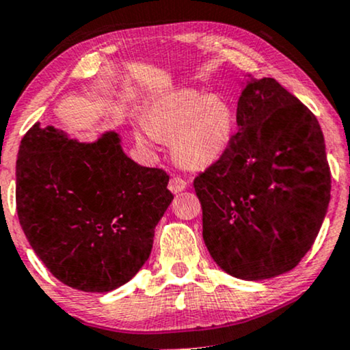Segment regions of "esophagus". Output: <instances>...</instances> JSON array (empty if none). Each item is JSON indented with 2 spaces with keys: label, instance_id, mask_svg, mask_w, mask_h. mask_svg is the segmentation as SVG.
Here are the masks:
<instances>
[{
  "label": "esophagus",
  "instance_id": "1",
  "mask_svg": "<svg viewBox=\"0 0 350 350\" xmlns=\"http://www.w3.org/2000/svg\"><path fill=\"white\" fill-rule=\"evenodd\" d=\"M187 187V183L180 178H171L170 180V191L172 194H178V192H183L184 189Z\"/></svg>",
  "mask_w": 350,
  "mask_h": 350
}]
</instances>
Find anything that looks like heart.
Here are the masks:
<instances>
[{
  "mask_svg": "<svg viewBox=\"0 0 350 350\" xmlns=\"http://www.w3.org/2000/svg\"><path fill=\"white\" fill-rule=\"evenodd\" d=\"M237 113L226 97L192 88H174L159 95L144 122L133 128L139 146L170 142L172 159L189 171H202L226 156L235 136Z\"/></svg>",
  "mask_w": 350,
  "mask_h": 350,
  "instance_id": "b5f03b06",
  "label": "heart"
}]
</instances>
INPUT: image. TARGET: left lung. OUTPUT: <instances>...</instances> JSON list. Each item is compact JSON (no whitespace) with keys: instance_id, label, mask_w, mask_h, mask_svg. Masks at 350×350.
Segmentation results:
<instances>
[{"instance_id":"1","label":"left lung","mask_w":350,"mask_h":350,"mask_svg":"<svg viewBox=\"0 0 350 350\" xmlns=\"http://www.w3.org/2000/svg\"><path fill=\"white\" fill-rule=\"evenodd\" d=\"M239 133L194 180L212 260L235 278L293 270L314 243L331 199L326 144L316 116L271 77L243 75Z\"/></svg>"}]
</instances>
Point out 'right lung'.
<instances>
[{
    "label": "right lung",
    "mask_w": 350,
    "mask_h": 350,
    "mask_svg": "<svg viewBox=\"0 0 350 350\" xmlns=\"http://www.w3.org/2000/svg\"><path fill=\"white\" fill-rule=\"evenodd\" d=\"M170 176L128 158L122 136L79 142L36 123L16 161V208L24 235L59 281L107 293L150 258L154 227L174 196Z\"/></svg>",
    "instance_id": "obj_1"
}]
</instances>
